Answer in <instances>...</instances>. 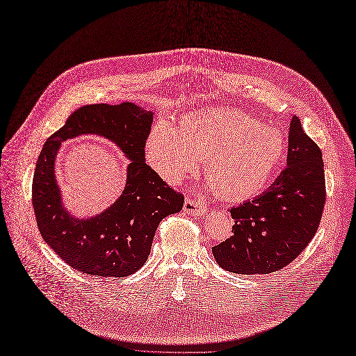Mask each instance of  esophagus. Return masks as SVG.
<instances>
[{"mask_svg": "<svg viewBox=\"0 0 356 356\" xmlns=\"http://www.w3.org/2000/svg\"><path fill=\"white\" fill-rule=\"evenodd\" d=\"M184 211L187 214L200 216V214H204L207 211V207L204 204H200V202H195L193 198L187 197L184 201Z\"/></svg>", "mask_w": 356, "mask_h": 356, "instance_id": "esophagus-1", "label": "esophagus"}]
</instances>
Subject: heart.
<instances>
[{"label":"heart","instance_id":"1","mask_svg":"<svg viewBox=\"0 0 356 356\" xmlns=\"http://www.w3.org/2000/svg\"><path fill=\"white\" fill-rule=\"evenodd\" d=\"M286 150L280 129L235 110H207L158 121L145 143L146 159L166 181L179 183L207 158V179L227 200L261 193Z\"/></svg>","mask_w":356,"mask_h":356}]
</instances>
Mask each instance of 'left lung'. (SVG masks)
Here are the masks:
<instances>
[{
  "mask_svg": "<svg viewBox=\"0 0 356 356\" xmlns=\"http://www.w3.org/2000/svg\"><path fill=\"white\" fill-rule=\"evenodd\" d=\"M324 204L321 149L294 115L289 128L287 168L265 193L231 209L234 235L213 246L217 264L238 275L283 269L316 235Z\"/></svg>",
  "mask_w": 356,
  "mask_h": 356,
  "instance_id": "obj_1",
  "label": "left lung"
}]
</instances>
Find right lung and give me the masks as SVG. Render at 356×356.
Masks as SVG:
<instances>
[{
  "label": "right lung",
  "mask_w": 356,
  "mask_h": 356,
  "mask_svg": "<svg viewBox=\"0 0 356 356\" xmlns=\"http://www.w3.org/2000/svg\"><path fill=\"white\" fill-rule=\"evenodd\" d=\"M154 113L132 103L91 104L76 110L50 136L36 162L32 204L44 242L73 269L103 277H124L146 262L159 222L183 209L184 197L145 163V143ZM114 141L130 165L123 194L106 212L73 218L61 202L54 176L60 143L80 134Z\"/></svg>",
  "instance_id": "1"
}]
</instances>
